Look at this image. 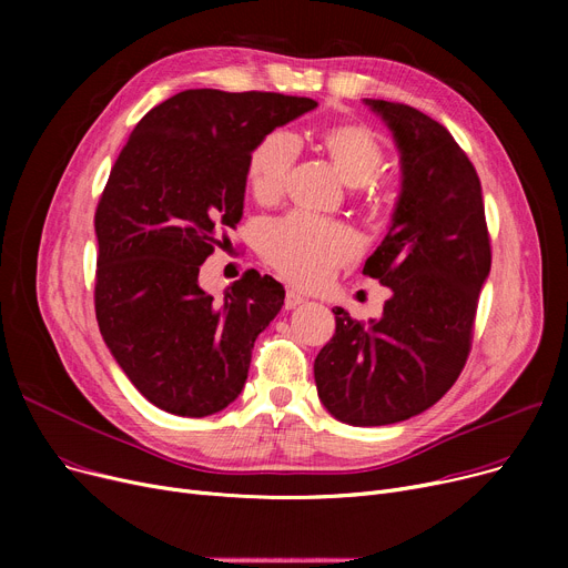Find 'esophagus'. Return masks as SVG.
<instances>
[{"label":"esophagus","mask_w":568,"mask_h":568,"mask_svg":"<svg viewBox=\"0 0 568 568\" xmlns=\"http://www.w3.org/2000/svg\"><path fill=\"white\" fill-rule=\"evenodd\" d=\"M308 300L304 294H300V292H294V290H287V294H285V308L287 311H294V308H300V306H304Z\"/></svg>","instance_id":"esophagus-1"}]
</instances>
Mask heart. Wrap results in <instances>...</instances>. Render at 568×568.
Here are the masks:
<instances>
[{
  "label": "heart",
  "mask_w": 568,
  "mask_h": 568,
  "mask_svg": "<svg viewBox=\"0 0 568 568\" xmlns=\"http://www.w3.org/2000/svg\"><path fill=\"white\" fill-rule=\"evenodd\" d=\"M315 146L349 189L368 186L384 163V146L377 133L364 124L343 122L315 135ZM296 159V142L287 133L262 138L248 156L246 184L255 202L274 204ZM262 257L294 285L313 287L356 255L349 230L306 216H290L262 232Z\"/></svg>",
  "instance_id": "heart-1"
}]
</instances>
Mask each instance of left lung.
<instances>
[{
    "label": "left lung",
    "instance_id": "8db88e82",
    "mask_svg": "<svg viewBox=\"0 0 568 568\" xmlns=\"http://www.w3.org/2000/svg\"><path fill=\"white\" fill-rule=\"evenodd\" d=\"M392 131L400 193L364 274L392 296L377 320L336 308V334L315 359L322 405L349 426H386L433 407L469 354L490 274L481 182L454 135L403 103L364 99Z\"/></svg>",
    "mask_w": 568,
    "mask_h": 568
}]
</instances>
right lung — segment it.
<instances>
[{"mask_svg":"<svg viewBox=\"0 0 568 568\" xmlns=\"http://www.w3.org/2000/svg\"><path fill=\"white\" fill-rule=\"evenodd\" d=\"M315 108L304 97L186 89L129 135L94 219V300L114 362L156 407L200 419L242 394L285 290L248 272L214 300L200 266L244 216L255 144Z\"/></svg>","mask_w":568,"mask_h":568,"instance_id":"1","label":"right lung"}]
</instances>
